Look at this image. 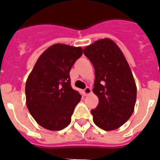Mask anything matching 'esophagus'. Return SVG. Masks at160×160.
Listing matches in <instances>:
<instances>
[{"label": "esophagus", "instance_id": "1", "mask_svg": "<svg viewBox=\"0 0 160 160\" xmlns=\"http://www.w3.org/2000/svg\"><path fill=\"white\" fill-rule=\"evenodd\" d=\"M83 93H84L85 95L87 96V95H89V94H90L91 93H92V90H91V89H90V87H87V88L83 90Z\"/></svg>", "mask_w": 160, "mask_h": 160}]
</instances>
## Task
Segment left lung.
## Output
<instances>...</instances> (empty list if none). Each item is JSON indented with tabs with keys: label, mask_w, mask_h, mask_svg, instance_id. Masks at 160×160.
<instances>
[{
	"label": "left lung",
	"mask_w": 160,
	"mask_h": 160,
	"mask_svg": "<svg viewBox=\"0 0 160 160\" xmlns=\"http://www.w3.org/2000/svg\"><path fill=\"white\" fill-rule=\"evenodd\" d=\"M83 53L95 73L93 92L98 98V105L91 110L93 121L104 131L118 129L131 118L136 102V85L128 61L109 38L87 46Z\"/></svg>",
	"instance_id": "1"
}]
</instances>
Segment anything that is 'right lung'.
Returning a JSON list of instances; mask_svg holds the SVG:
<instances>
[{
	"mask_svg": "<svg viewBox=\"0 0 160 160\" xmlns=\"http://www.w3.org/2000/svg\"><path fill=\"white\" fill-rule=\"evenodd\" d=\"M82 54L81 47L54 44L38 58L25 83L26 105L35 121L60 131L71 121L81 95L70 85V71Z\"/></svg>",
	"mask_w": 160,
	"mask_h": 160,
	"instance_id": "right-lung-1",
	"label": "right lung"
}]
</instances>
